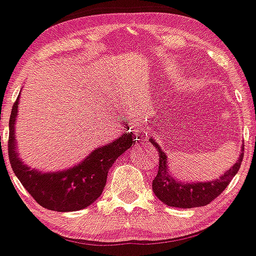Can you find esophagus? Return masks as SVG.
Masks as SVG:
<instances>
[{
    "label": "esophagus",
    "mask_w": 256,
    "mask_h": 256,
    "mask_svg": "<svg viewBox=\"0 0 256 256\" xmlns=\"http://www.w3.org/2000/svg\"><path fill=\"white\" fill-rule=\"evenodd\" d=\"M136 140H142L144 138V128H138L136 130Z\"/></svg>",
    "instance_id": "34e87169"
}]
</instances>
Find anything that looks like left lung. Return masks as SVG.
Returning a JSON list of instances; mask_svg holds the SVG:
<instances>
[{"label":"left lung","mask_w":256,"mask_h":256,"mask_svg":"<svg viewBox=\"0 0 256 256\" xmlns=\"http://www.w3.org/2000/svg\"><path fill=\"white\" fill-rule=\"evenodd\" d=\"M150 142L157 148L158 156H160L158 172L152 182V190L158 200L172 208H192L208 205L218 194H222L234 176L238 174L242 166V157H244V153H242L244 144H242L239 158L234 163V166H231L228 171L224 172V174L218 177V180L208 182H191V184L186 182L184 184L171 176L167 156L160 147V144L153 138H150Z\"/></svg>","instance_id":"1"}]
</instances>
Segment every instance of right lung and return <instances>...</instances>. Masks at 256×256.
<instances>
[{
  "label": "right lung",
  "instance_id": "add662e5",
  "mask_svg": "<svg viewBox=\"0 0 256 256\" xmlns=\"http://www.w3.org/2000/svg\"><path fill=\"white\" fill-rule=\"evenodd\" d=\"M18 100L20 96L12 106L8 136V158L17 178L36 202L48 210L66 212L92 205L100 197L113 163L134 143L132 133H124L112 143L100 146L72 168L42 172L25 164L17 153L14 124Z\"/></svg>",
  "mask_w": 256,
  "mask_h": 256
}]
</instances>
